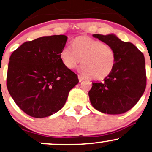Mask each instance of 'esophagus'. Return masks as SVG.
I'll return each mask as SVG.
<instances>
[{
	"label": "esophagus",
	"mask_w": 152,
	"mask_h": 152,
	"mask_svg": "<svg viewBox=\"0 0 152 152\" xmlns=\"http://www.w3.org/2000/svg\"><path fill=\"white\" fill-rule=\"evenodd\" d=\"M78 79H79V82H81L82 81L84 80V77H82V76H80V75H78Z\"/></svg>",
	"instance_id": "obj_1"
}]
</instances>
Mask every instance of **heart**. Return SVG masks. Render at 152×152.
<instances>
[{"label": "heart", "instance_id": "heart-1", "mask_svg": "<svg viewBox=\"0 0 152 152\" xmlns=\"http://www.w3.org/2000/svg\"><path fill=\"white\" fill-rule=\"evenodd\" d=\"M65 67L73 69L81 61L80 70L86 76L101 80L111 73L116 64L115 51L110 45L88 36L76 37L72 45H66L60 53Z\"/></svg>", "mask_w": 152, "mask_h": 152}]
</instances>
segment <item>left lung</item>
I'll return each mask as SVG.
<instances>
[{
  "label": "left lung",
  "mask_w": 152,
  "mask_h": 152,
  "mask_svg": "<svg viewBox=\"0 0 152 152\" xmlns=\"http://www.w3.org/2000/svg\"><path fill=\"white\" fill-rule=\"evenodd\" d=\"M93 36L113 49L116 64L102 82H94L88 91L91 103L98 111L119 115L131 110L140 99L146 88L145 61L142 53L131 42L114 34Z\"/></svg>",
  "instance_id": "1"
}]
</instances>
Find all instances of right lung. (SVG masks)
Segmentation results:
<instances>
[{"instance_id": "add662e5", "label": "right lung", "mask_w": 152, "mask_h": 152, "mask_svg": "<svg viewBox=\"0 0 152 152\" xmlns=\"http://www.w3.org/2000/svg\"><path fill=\"white\" fill-rule=\"evenodd\" d=\"M67 39L64 35L39 37L24 42L10 57L7 90L31 117L44 118L59 111L78 84L77 75L60 58Z\"/></svg>"}]
</instances>
